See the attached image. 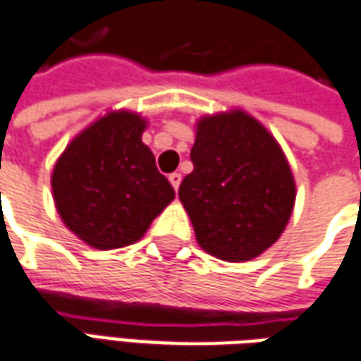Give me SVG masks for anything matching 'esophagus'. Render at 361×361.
<instances>
[{"label":"esophagus","mask_w":361,"mask_h":361,"mask_svg":"<svg viewBox=\"0 0 361 361\" xmlns=\"http://www.w3.org/2000/svg\"><path fill=\"white\" fill-rule=\"evenodd\" d=\"M169 183H171V185H173V190L178 192V190H180V183H181V173H178V171L169 173Z\"/></svg>","instance_id":"esophagus-1"}]
</instances>
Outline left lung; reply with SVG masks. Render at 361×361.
Listing matches in <instances>:
<instances>
[{
	"label": "left lung",
	"instance_id": "left-lung-1",
	"mask_svg": "<svg viewBox=\"0 0 361 361\" xmlns=\"http://www.w3.org/2000/svg\"><path fill=\"white\" fill-rule=\"evenodd\" d=\"M193 171L180 185L195 240L224 262H247L278 242L292 216L295 181L274 135L233 109L202 118Z\"/></svg>",
	"mask_w": 361,
	"mask_h": 361
}]
</instances>
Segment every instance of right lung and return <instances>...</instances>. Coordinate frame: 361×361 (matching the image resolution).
<instances>
[{"instance_id":"1","label":"right lung","mask_w":361,"mask_h":361,"mask_svg":"<svg viewBox=\"0 0 361 361\" xmlns=\"http://www.w3.org/2000/svg\"><path fill=\"white\" fill-rule=\"evenodd\" d=\"M145 119L109 111L75 135L56 161L51 190L57 214L95 250L135 243L176 197L142 142Z\"/></svg>"}]
</instances>
